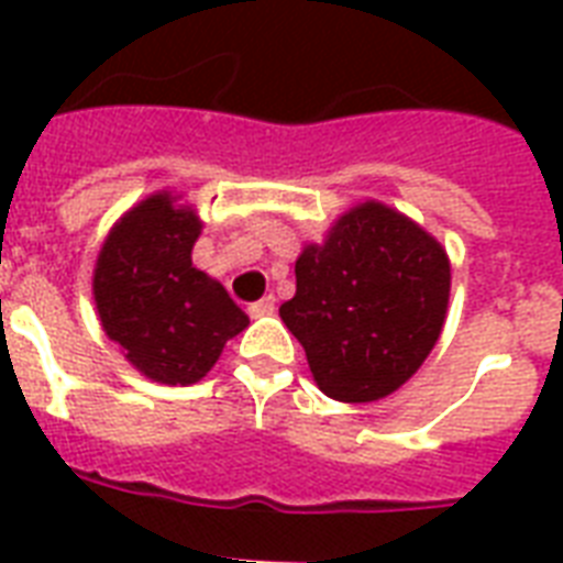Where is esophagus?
I'll list each match as a JSON object with an SVG mask.
<instances>
[{"instance_id": "1", "label": "esophagus", "mask_w": 563, "mask_h": 563, "mask_svg": "<svg viewBox=\"0 0 563 563\" xmlns=\"http://www.w3.org/2000/svg\"><path fill=\"white\" fill-rule=\"evenodd\" d=\"M272 312H274V295H265V298L254 300V303L247 307V316H251V318L272 316Z\"/></svg>"}]
</instances>
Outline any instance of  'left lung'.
I'll return each instance as SVG.
<instances>
[{
	"instance_id": "8db88e82",
	"label": "left lung",
	"mask_w": 563,
	"mask_h": 563,
	"mask_svg": "<svg viewBox=\"0 0 563 563\" xmlns=\"http://www.w3.org/2000/svg\"><path fill=\"white\" fill-rule=\"evenodd\" d=\"M283 324L307 351L318 388L342 402L397 391L435 347L450 300V260L402 212L356 203L295 263Z\"/></svg>"
}]
</instances>
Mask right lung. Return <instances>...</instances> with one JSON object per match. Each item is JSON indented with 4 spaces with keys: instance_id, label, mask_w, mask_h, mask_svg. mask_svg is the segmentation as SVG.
Instances as JSON below:
<instances>
[{
    "instance_id": "add662e5",
    "label": "right lung",
    "mask_w": 563,
    "mask_h": 563,
    "mask_svg": "<svg viewBox=\"0 0 563 563\" xmlns=\"http://www.w3.org/2000/svg\"><path fill=\"white\" fill-rule=\"evenodd\" d=\"M201 221L175 195L157 192L122 216L92 274L101 327L140 374L192 385L216 365L247 316L219 280L192 265Z\"/></svg>"
}]
</instances>
